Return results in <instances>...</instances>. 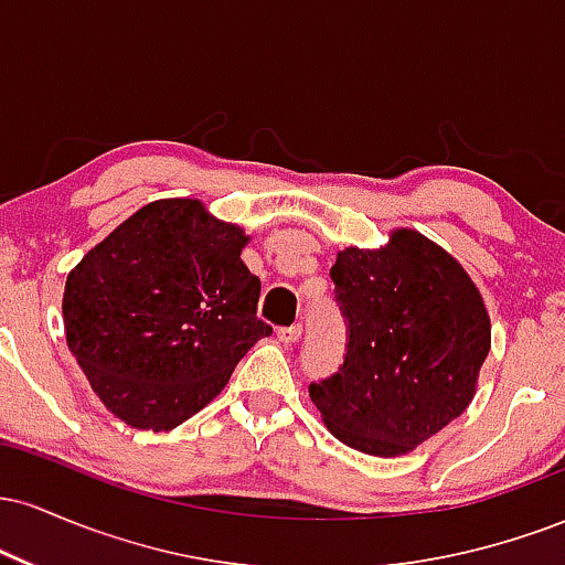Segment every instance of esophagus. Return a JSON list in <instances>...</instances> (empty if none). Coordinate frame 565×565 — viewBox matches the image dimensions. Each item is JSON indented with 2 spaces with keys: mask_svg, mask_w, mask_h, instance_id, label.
<instances>
[{
  "mask_svg": "<svg viewBox=\"0 0 565 565\" xmlns=\"http://www.w3.org/2000/svg\"><path fill=\"white\" fill-rule=\"evenodd\" d=\"M300 337H302L300 323H295V327H281V329H278V340H281L287 348L295 345V342H300Z\"/></svg>",
  "mask_w": 565,
  "mask_h": 565,
  "instance_id": "1",
  "label": "esophagus"
}]
</instances>
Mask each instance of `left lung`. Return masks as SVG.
Here are the masks:
<instances>
[{
  "mask_svg": "<svg viewBox=\"0 0 565 565\" xmlns=\"http://www.w3.org/2000/svg\"><path fill=\"white\" fill-rule=\"evenodd\" d=\"M332 278L348 316V355L334 377L310 385V401L350 449L414 451L476 398L491 348L481 289L414 228H393L374 249H340Z\"/></svg>",
  "mask_w": 565,
  "mask_h": 565,
  "instance_id": "1",
  "label": "left lung"
}]
</instances>
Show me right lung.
Instances as JSON below:
<instances>
[{
  "label": "right lung",
  "mask_w": 565,
  "mask_h": 565,
  "mask_svg": "<svg viewBox=\"0 0 565 565\" xmlns=\"http://www.w3.org/2000/svg\"><path fill=\"white\" fill-rule=\"evenodd\" d=\"M249 236L199 199H159L71 268L63 323L103 406L138 430H172L228 385L270 334L257 319L260 278L242 260Z\"/></svg>",
  "instance_id": "right-lung-1"
}]
</instances>
